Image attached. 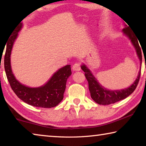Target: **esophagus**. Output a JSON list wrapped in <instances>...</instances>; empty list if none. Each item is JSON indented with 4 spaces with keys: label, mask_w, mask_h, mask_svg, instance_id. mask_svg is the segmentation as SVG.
I'll list each match as a JSON object with an SVG mask.
<instances>
[{
    "label": "esophagus",
    "mask_w": 146,
    "mask_h": 146,
    "mask_svg": "<svg viewBox=\"0 0 146 146\" xmlns=\"http://www.w3.org/2000/svg\"><path fill=\"white\" fill-rule=\"evenodd\" d=\"M72 70L73 71H80V63L76 62L72 67Z\"/></svg>",
    "instance_id": "esophagus-1"
}]
</instances>
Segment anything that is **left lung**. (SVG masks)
Returning a JSON list of instances; mask_svg holds the SVG:
<instances>
[{
    "instance_id": "left-lung-1",
    "label": "left lung",
    "mask_w": 146,
    "mask_h": 146,
    "mask_svg": "<svg viewBox=\"0 0 146 146\" xmlns=\"http://www.w3.org/2000/svg\"><path fill=\"white\" fill-rule=\"evenodd\" d=\"M122 31L125 35L128 36L133 46L135 47L138 58L140 61V65H141L142 60V51L137 38L135 37L134 34L131 32V29L129 26H126L123 28ZM81 68L85 72V76L88 82L89 90L91 93V97L95 102L100 105H109L111 104H114L124 99L128 96H129L137 88L138 82H139L140 73H141V70H140L137 79L129 88L123 89V90L113 91L108 90L100 84L97 78L93 75L91 71L86 67L85 64H82L81 66Z\"/></svg>"
}]
</instances>
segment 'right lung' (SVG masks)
<instances>
[{"instance_id": "1", "label": "right lung", "mask_w": 146, "mask_h": 146, "mask_svg": "<svg viewBox=\"0 0 146 146\" xmlns=\"http://www.w3.org/2000/svg\"><path fill=\"white\" fill-rule=\"evenodd\" d=\"M22 26V23L18 24L7 42L4 55V68L8 82L17 97L29 105L44 108L55 107L64 98L66 82L71 75V65L59 69L46 84L39 88H29L20 83L12 72L10 55L13 43Z\"/></svg>"}]
</instances>
